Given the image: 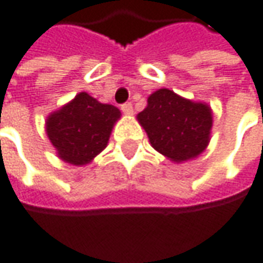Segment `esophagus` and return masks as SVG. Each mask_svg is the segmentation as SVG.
Instances as JSON below:
<instances>
[{
	"instance_id": "esophagus-1",
	"label": "esophagus",
	"mask_w": 263,
	"mask_h": 263,
	"mask_svg": "<svg viewBox=\"0 0 263 263\" xmlns=\"http://www.w3.org/2000/svg\"><path fill=\"white\" fill-rule=\"evenodd\" d=\"M121 110H122L125 115H132L134 114V107H132L131 102H126L121 106Z\"/></svg>"
}]
</instances>
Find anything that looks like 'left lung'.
<instances>
[{
	"label": "left lung",
	"mask_w": 263,
	"mask_h": 263,
	"mask_svg": "<svg viewBox=\"0 0 263 263\" xmlns=\"http://www.w3.org/2000/svg\"><path fill=\"white\" fill-rule=\"evenodd\" d=\"M138 121L151 145L177 163L194 159L206 148L213 126L211 109L206 104L186 100L167 88L149 96Z\"/></svg>",
	"instance_id": "8db88e82"
}]
</instances>
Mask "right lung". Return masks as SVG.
I'll return each instance as SVG.
<instances>
[{"label": "right lung", "instance_id": "obj_1", "mask_svg": "<svg viewBox=\"0 0 263 263\" xmlns=\"http://www.w3.org/2000/svg\"><path fill=\"white\" fill-rule=\"evenodd\" d=\"M119 116L118 107L80 93L61 110L50 115L46 121V132L61 159L83 166L107 145Z\"/></svg>", "mask_w": 263, "mask_h": 263}]
</instances>
